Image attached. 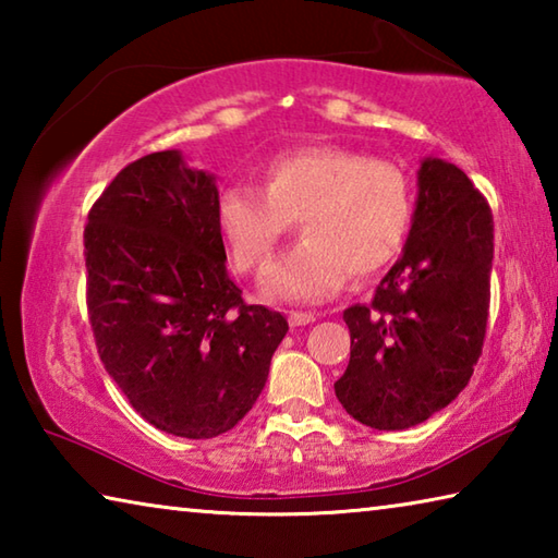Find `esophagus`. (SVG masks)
<instances>
[{"label":"esophagus","mask_w":558,"mask_h":558,"mask_svg":"<svg viewBox=\"0 0 558 558\" xmlns=\"http://www.w3.org/2000/svg\"><path fill=\"white\" fill-rule=\"evenodd\" d=\"M290 325L292 327H302V325H310V323H315L317 319V315L315 313H290Z\"/></svg>","instance_id":"esophagus-1"}]
</instances>
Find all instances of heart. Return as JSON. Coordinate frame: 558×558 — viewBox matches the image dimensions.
<instances>
[{"label":"heart","instance_id":"heart-1","mask_svg":"<svg viewBox=\"0 0 558 558\" xmlns=\"http://www.w3.org/2000/svg\"><path fill=\"white\" fill-rule=\"evenodd\" d=\"M411 219L403 169L339 145L282 153L263 169V189L231 184L216 199V223L241 272L266 270L300 221L305 241L266 278L270 298L292 302L327 300L349 272L384 270L399 256Z\"/></svg>","mask_w":558,"mask_h":558}]
</instances>
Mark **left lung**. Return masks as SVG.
I'll use <instances>...</instances> for the list:
<instances>
[{"mask_svg":"<svg viewBox=\"0 0 558 558\" xmlns=\"http://www.w3.org/2000/svg\"><path fill=\"white\" fill-rule=\"evenodd\" d=\"M493 241L485 196L462 169L428 157L401 258L372 302L344 310L354 347L335 393L352 418L403 430L465 389L487 332Z\"/></svg>","mask_w":558,"mask_h":558,"instance_id":"obj_1","label":"left lung"}]
</instances>
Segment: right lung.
I'll list each match as a JSON object with an SVG mask.
<instances>
[{
    "instance_id": "1",
    "label": "right lung",
    "mask_w": 558,
    "mask_h": 558,
    "mask_svg": "<svg viewBox=\"0 0 558 558\" xmlns=\"http://www.w3.org/2000/svg\"><path fill=\"white\" fill-rule=\"evenodd\" d=\"M216 199L214 177L153 153L120 169L83 231L100 362L147 423L192 440L253 409L288 332L226 276Z\"/></svg>"
}]
</instances>
